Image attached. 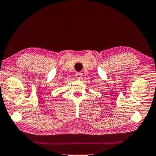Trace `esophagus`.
<instances>
[{
  "label": "esophagus",
  "instance_id": "1",
  "mask_svg": "<svg viewBox=\"0 0 156 156\" xmlns=\"http://www.w3.org/2000/svg\"><path fill=\"white\" fill-rule=\"evenodd\" d=\"M76 78L79 79V80H80V79L82 78V74L81 73H76Z\"/></svg>",
  "mask_w": 156,
  "mask_h": 156
}]
</instances>
